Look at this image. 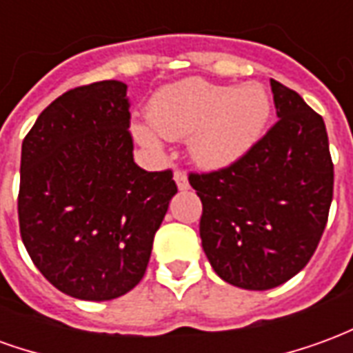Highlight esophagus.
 I'll return each instance as SVG.
<instances>
[{"label": "esophagus", "mask_w": 353, "mask_h": 353, "mask_svg": "<svg viewBox=\"0 0 353 353\" xmlns=\"http://www.w3.org/2000/svg\"><path fill=\"white\" fill-rule=\"evenodd\" d=\"M174 179H176L177 189H179V191H187V189H189V177H187V174H185L183 170H176V172H174Z\"/></svg>", "instance_id": "obj_1"}]
</instances>
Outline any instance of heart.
<instances>
[{"label":"heart","instance_id":"heart-1","mask_svg":"<svg viewBox=\"0 0 353 353\" xmlns=\"http://www.w3.org/2000/svg\"><path fill=\"white\" fill-rule=\"evenodd\" d=\"M270 98L259 85H215L191 77L162 87L149 101L152 126L136 123L134 138L151 151L161 138H189V151L204 168H223L242 159L265 132Z\"/></svg>","mask_w":353,"mask_h":353}]
</instances>
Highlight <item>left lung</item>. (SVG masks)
<instances>
[{
	"label": "left lung",
	"mask_w": 353,
	"mask_h": 353,
	"mask_svg": "<svg viewBox=\"0 0 353 353\" xmlns=\"http://www.w3.org/2000/svg\"><path fill=\"white\" fill-rule=\"evenodd\" d=\"M278 123L230 166L189 174L202 200L200 238L230 285L278 288L303 270L333 200L325 123L291 88L270 79Z\"/></svg>",
	"instance_id": "8db88e82"
}]
</instances>
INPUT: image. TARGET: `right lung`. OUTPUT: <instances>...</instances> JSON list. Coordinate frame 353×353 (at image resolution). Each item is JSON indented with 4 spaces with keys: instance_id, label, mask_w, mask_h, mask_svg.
<instances>
[{
    "instance_id": "right-lung-1",
    "label": "right lung",
    "mask_w": 353,
    "mask_h": 353,
    "mask_svg": "<svg viewBox=\"0 0 353 353\" xmlns=\"http://www.w3.org/2000/svg\"><path fill=\"white\" fill-rule=\"evenodd\" d=\"M128 108L121 81L72 88L22 141L20 236L39 272L81 301L138 285L177 192L172 170L134 162Z\"/></svg>"
}]
</instances>
